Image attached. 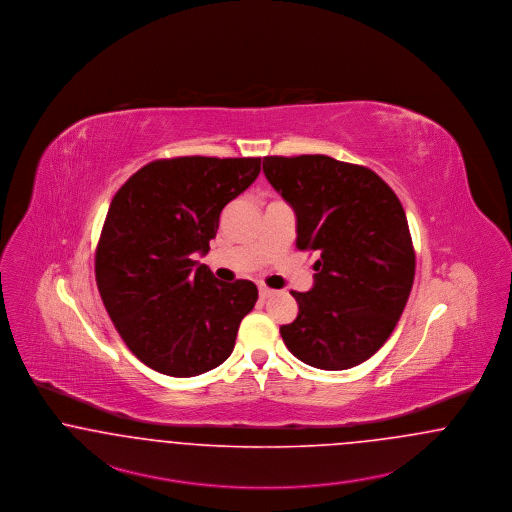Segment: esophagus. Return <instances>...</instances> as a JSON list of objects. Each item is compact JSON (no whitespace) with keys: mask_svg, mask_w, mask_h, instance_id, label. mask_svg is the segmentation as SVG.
<instances>
[{"mask_svg":"<svg viewBox=\"0 0 512 512\" xmlns=\"http://www.w3.org/2000/svg\"><path fill=\"white\" fill-rule=\"evenodd\" d=\"M269 296H273V290L267 289L264 285H260V298H262V300H266Z\"/></svg>","mask_w":512,"mask_h":512,"instance_id":"34e87169","label":"esophagus"}]
</instances>
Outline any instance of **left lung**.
Segmentation results:
<instances>
[{
    "label": "left lung",
    "mask_w": 512,
    "mask_h": 512,
    "mask_svg": "<svg viewBox=\"0 0 512 512\" xmlns=\"http://www.w3.org/2000/svg\"><path fill=\"white\" fill-rule=\"evenodd\" d=\"M264 174L296 214V246L319 256L312 289L290 292L298 315L281 336L312 367H356L388 340L413 287L400 199L373 170L331 156H266Z\"/></svg>",
    "instance_id": "left-lung-1"
}]
</instances>
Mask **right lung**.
<instances>
[{"label":"right lung","mask_w":512,"mask_h":512,"mask_svg":"<svg viewBox=\"0 0 512 512\" xmlns=\"http://www.w3.org/2000/svg\"><path fill=\"white\" fill-rule=\"evenodd\" d=\"M262 158L178 156L137 170L114 195L95 252L103 304L139 361L168 377L222 365L258 300L252 281H218L206 254L220 214L260 174Z\"/></svg>","instance_id":"1"}]
</instances>
